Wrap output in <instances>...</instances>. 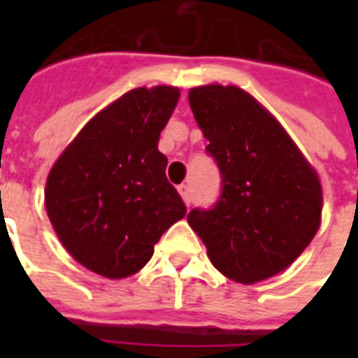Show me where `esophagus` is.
<instances>
[{"mask_svg":"<svg viewBox=\"0 0 358 358\" xmlns=\"http://www.w3.org/2000/svg\"><path fill=\"white\" fill-rule=\"evenodd\" d=\"M180 195H182V199H184V203L186 205H189L192 203V192H189V186L187 184H182V186L178 187Z\"/></svg>","mask_w":358,"mask_h":358,"instance_id":"1","label":"esophagus"}]
</instances>
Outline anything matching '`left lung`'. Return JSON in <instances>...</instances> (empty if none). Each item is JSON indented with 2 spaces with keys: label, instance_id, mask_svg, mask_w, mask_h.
Returning a JSON list of instances; mask_svg holds the SVG:
<instances>
[{
  "label": "left lung",
  "instance_id": "obj_1",
  "mask_svg": "<svg viewBox=\"0 0 358 358\" xmlns=\"http://www.w3.org/2000/svg\"><path fill=\"white\" fill-rule=\"evenodd\" d=\"M187 99L222 178L218 201L189 210L187 224L226 278L255 284L274 276L305 251L320 226L318 174L248 92L209 84L189 90Z\"/></svg>",
  "mask_w": 358,
  "mask_h": 358
}]
</instances>
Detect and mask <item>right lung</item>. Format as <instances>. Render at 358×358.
<instances>
[{"label": "right lung", "instance_id": "right-lung-1", "mask_svg": "<svg viewBox=\"0 0 358 358\" xmlns=\"http://www.w3.org/2000/svg\"><path fill=\"white\" fill-rule=\"evenodd\" d=\"M180 90L136 88L99 110L61 153L45 184V210L63 248L88 270L136 274L186 205L166 180L159 136Z\"/></svg>", "mask_w": 358, "mask_h": 358}]
</instances>
